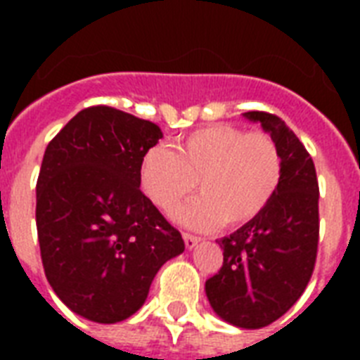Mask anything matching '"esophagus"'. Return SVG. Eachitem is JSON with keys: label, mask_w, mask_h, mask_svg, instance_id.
Segmentation results:
<instances>
[{"label": "esophagus", "mask_w": 360, "mask_h": 360, "mask_svg": "<svg viewBox=\"0 0 360 360\" xmlns=\"http://www.w3.org/2000/svg\"><path fill=\"white\" fill-rule=\"evenodd\" d=\"M183 239H185V246H186V250H192L194 246L200 243V239L194 236H191V233H183Z\"/></svg>", "instance_id": "obj_1"}]
</instances>
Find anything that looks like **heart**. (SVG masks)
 Masks as SVG:
<instances>
[{
	"label": "heart",
	"instance_id": "heart-1",
	"mask_svg": "<svg viewBox=\"0 0 360 360\" xmlns=\"http://www.w3.org/2000/svg\"><path fill=\"white\" fill-rule=\"evenodd\" d=\"M282 175L284 160L276 141L265 132L231 124L196 130L177 151L151 147L140 160L141 191L160 209L185 200L200 181L203 196L172 211L175 222L194 230L252 222L278 192Z\"/></svg>",
	"mask_w": 360,
	"mask_h": 360
}]
</instances>
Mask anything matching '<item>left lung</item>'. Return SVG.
I'll return each mask as SVG.
<instances>
[{
    "mask_svg": "<svg viewBox=\"0 0 360 360\" xmlns=\"http://www.w3.org/2000/svg\"><path fill=\"white\" fill-rule=\"evenodd\" d=\"M243 117L259 123L278 146L284 175L257 219L217 243L224 263L205 282L209 304L226 323L262 329L284 316L302 295L318 252V177L310 155L284 121L265 112Z\"/></svg>",
    "mask_w": 360,
    "mask_h": 360,
    "instance_id": "8db88e82",
    "label": "left lung"
}]
</instances>
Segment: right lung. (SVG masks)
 Instances as JSON below:
<instances>
[{"instance_id":"add662e5","label":"right lung","mask_w":360,"mask_h":360,"mask_svg":"<svg viewBox=\"0 0 360 360\" xmlns=\"http://www.w3.org/2000/svg\"><path fill=\"white\" fill-rule=\"evenodd\" d=\"M162 132L93 106L48 143L37 181V233L46 278L80 318L117 323L143 307L183 237L140 191V160Z\"/></svg>"}]
</instances>
